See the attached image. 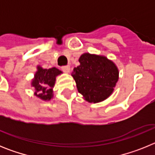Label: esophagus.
<instances>
[{"instance_id": "1", "label": "esophagus", "mask_w": 155, "mask_h": 155, "mask_svg": "<svg viewBox=\"0 0 155 155\" xmlns=\"http://www.w3.org/2000/svg\"><path fill=\"white\" fill-rule=\"evenodd\" d=\"M62 71L65 73H69L70 72V66L67 65V66H63L62 68H61Z\"/></svg>"}]
</instances>
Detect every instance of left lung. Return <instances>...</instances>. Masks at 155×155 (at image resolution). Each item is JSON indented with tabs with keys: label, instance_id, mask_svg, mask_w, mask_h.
<instances>
[{
	"label": "left lung",
	"instance_id": "1",
	"mask_svg": "<svg viewBox=\"0 0 155 155\" xmlns=\"http://www.w3.org/2000/svg\"><path fill=\"white\" fill-rule=\"evenodd\" d=\"M79 62L80 65L72 72L78 92L89 102L96 103L107 98L118 81L116 65L106 57L90 53L81 56Z\"/></svg>",
	"mask_w": 155,
	"mask_h": 155
}]
</instances>
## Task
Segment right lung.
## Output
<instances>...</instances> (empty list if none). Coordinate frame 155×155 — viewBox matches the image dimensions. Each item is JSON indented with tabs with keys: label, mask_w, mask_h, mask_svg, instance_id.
Instances as JSON below:
<instances>
[{
	"label": "right lung",
	"mask_w": 155,
	"mask_h": 155,
	"mask_svg": "<svg viewBox=\"0 0 155 155\" xmlns=\"http://www.w3.org/2000/svg\"><path fill=\"white\" fill-rule=\"evenodd\" d=\"M57 68L50 69L38 68V71L35 75V79L32 81V86L35 87L36 96L41 99L50 100L53 97V87L56 81V76L61 74Z\"/></svg>",
	"instance_id": "right-lung-1"
}]
</instances>
